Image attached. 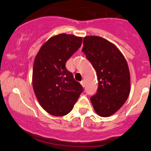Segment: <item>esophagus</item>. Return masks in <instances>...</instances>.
Returning a JSON list of instances; mask_svg holds the SVG:
<instances>
[{
	"mask_svg": "<svg viewBox=\"0 0 151 151\" xmlns=\"http://www.w3.org/2000/svg\"><path fill=\"white\" fill-rule=\"evenodd\" d=\"M80 84H82V86H83V87H84V86H85V82H84V80H82V81L80 82Z\"/></svg>",
	"mask_w": 151,
	"mask_h": 151,
	"instance_id": "esophagus-1",
	"label": "esophagus"
}]
</instances>
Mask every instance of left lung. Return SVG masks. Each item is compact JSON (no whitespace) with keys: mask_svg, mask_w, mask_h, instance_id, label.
<instances>
[{"mask_svg":"<svg viewBox=\"0 0 151 151\" xmlns=\"http://www.w3.org/2000/svg\"><path fill=\"white\" fill-rule=\"evenodd\" d=\"M82 51L97 73L98 87L91 97L96 112L108 117L119 110L130 93V73L124 57L119 49L106 39L86 36Z\"/></svg>","mask_w":151,"mask_h":151,"instance_id":"left-lung-1","label":"left lung"}]
</instances>
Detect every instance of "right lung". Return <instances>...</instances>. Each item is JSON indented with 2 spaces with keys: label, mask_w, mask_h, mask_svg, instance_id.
I'll return each instance as SVG.
<instances>
[{
  "label": "right lung",
  "mask_w": 151,
  "mask_h": 151,
  "mask_svg": "<svg viewBox=\"0 0 151 151\" xmlns=\"http://www.w3.org/2000/svg\"><path fill=\"white\" fill-rule=\"evenodd\" d=\"M82 42L81 37L57 35L42 45L35 58L32 77L34 93L44 110L54 116L68 114L83 92L82 86L65 67Z\"/></svg>",
  "instance_id": "obj_1"
}]
</instances>
